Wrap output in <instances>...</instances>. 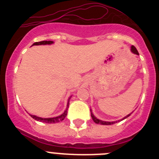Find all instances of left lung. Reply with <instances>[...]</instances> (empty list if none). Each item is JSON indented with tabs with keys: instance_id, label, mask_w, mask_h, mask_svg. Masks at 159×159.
Returning <instances> with one entry per match:
<instances>
[{
	"instance_id": "8db88e82",
	"label": "left lung",
	"mask_w": 159,
	"mask_h": 159,
	"mask_svg": "<svg viewBox=\"0 0 159 159\" xmlns=\"http://www.w3.org/2000/svg\"><path fill=\"white\" fill-rule=\"evenodd\" d=\"M131 51H132V52L134 53V54L139 55V52L137 51V49H136V48L134 47V46H131ZM91 115H92V119H93V121L95 122V123H97V124L111 125V124H114V123H117V122H105V121H102V120H99V119H96V118H95V116H94V115L92 113V112H91ZM130 116V115H128V116H126V117L123 118V119H126V118L129 117V116ZM123 119H122V120H123Z\"/></svg>"
}]
</instances>
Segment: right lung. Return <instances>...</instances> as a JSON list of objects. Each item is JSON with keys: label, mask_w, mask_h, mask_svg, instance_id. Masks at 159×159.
Listing matches in <instances>:
<instances>
[{"label": "right lung", "mask_w": 159, "mask_h": 159, "mask_svg": "<svg viewBox=\"0 0 159 159\" xmlns=\"http://www.w3.org/2000/svg\"><path fill=\"white\" fill-rule=\"evenodd\" d=\"M53 42L52 40H43V41H40V42H36V43H33V45H40V44H50V43H52ZM69 106V100H68V102H67V107ZM67 110L64 112V113L61 115V116H58V117H55V118H49V119H43V118H40V117H37L36 116H32L30 115L31 117L33 118L34 119L37 120V121H40V122H43V123H59V122L62 121L65 119L66 116H67Z\"/></svg>", "instance_id": "add662e5"}]
</instances>
